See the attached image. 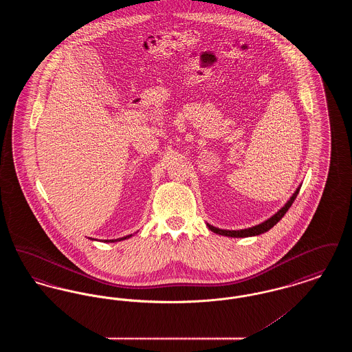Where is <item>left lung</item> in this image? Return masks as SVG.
<instances>
[{
  "label": "left lung",
  "instance_id": "8db88e82",
  "mask_svg": "<svg viewBox=\"0 0 352 352\" xmlns=\"http://www.w3.org/2000/svg\"><path fill=\"white\" fill-rule=\"evenodd\" d=\"M300 188H301V184H300L298 188L294 191V194L290 197V199L285 203V206L281 210H278L273 217H270V218L267 219L265 221H263V223H260V224H257V226H253V227L245 228V230H236V231H234V230H232V231H230V230H220V228H217V227H214V226H211V224H208V223H207V227H208L212 232H215V234L228 236V237H251V236H257V234L268 232L270 228H273L281 219L284 218L286 211L290 208V206L293 204V201L297 198V195H298V192H300Z\"/></svg>",
  "mask_w": 352,
  "mask_h": 352
}]
</instances>
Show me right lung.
Returning a JSON list of instances; mask_svg holds the SVG:
<instances>
[{
	"instance_id": "add662e5",
	"label": "right lung",
	"mask_w": 352,
	"mask_h": 352,
	"mask_svg": "<svg viewBox=\"0 0 352 352\" xmlns=\"http://www.w3.org/2000/svg\"><path fill=\"white\" fill-rule=\"evenodd\" d=\"M132 234H128V236H124V237H120V239H113V240H104L105 243H116V241H121V240H125V239H129ZM94 240V239H92Z\"/></svg>"
}]
</instances>
